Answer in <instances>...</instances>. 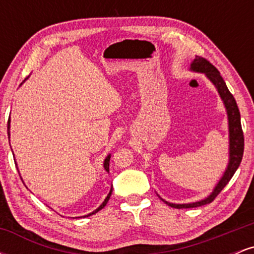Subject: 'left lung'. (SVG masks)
<instances>
[{"label":"left lung","mask_w":254,"mask_h":254,"mask_svg":"<svg viewBox=\"0 0 254 254\" xmlns=\"http://www.w3.org/2000/svg\"><path fill=\"white\" fill-rule=\"evenodd\" d=\"M192 70L204 72L206 76L209 77V80L216 86V88L220 93L221 98H222L224 105H226L227 113H228V121H229V165L227 171L224 172V176L222 179L220 180V183L217 184V186L215 188V190L212 193L205 199L200 200V202L191 203V204H173L168 203L164 200L166 204L172 206V208L177 209H183V208H196V206H202L205 204L211 203L218 196L221 191L223 190L224 186L229 183V180L232 179V177L234 176V173L237 172L238 167L240 166L241 160H243L244 155V132L243 127H241V122H240V112H239V107L235 101L234 97H233L232 93L229 92V89L227 88L226 82L221 76L220 71L217 70L216 66H214L209 62L208 60L203 57H196L194 61L191 64Z\"/></svg>","instance_id":"obj_1"}]
</instances>
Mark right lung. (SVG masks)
<instances>
[{"label": "right lung", "mask_w": 254, "mask_h": 254, "mask_svg": "<svg viewBox=\"0 0 254 254\" xmlns=\"http://www.w3.org/2000/svg\"><path fill=\"white\" fill-rule=\"evenodd\" d=\"M10 119H8V136H9V127H10ZM110 155L109 156H107L106 157V159H105V162H104V167H105V170H106L107 172H110ZM111 193H112V189H111V191H110V193L109 194H107V197H106V199H105L104 200V203L103 204H101V205L100 206H99V208L97 209V210H95V211H93L92 212V214H89V215H87V216H84V217H88V216H90V215H93V214H95V212H98L99 210H101V209H103L104 208V206L105 205H106V204H107V202H109V199H110V196H111Z\"/></svg>", "instance_id": "right-lung-1"}]
</instances>
